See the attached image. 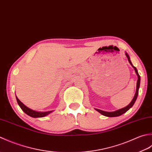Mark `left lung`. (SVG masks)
Instances as JSON below:
<instances>
[{"instance_id":"1","label":"left lung","mask_w":152,"mask_h":152,"mask_svg":"<svg viewBox=\"0 0 152 152\" xmlns=\"http://www.w3.org/2000/svg\"><path fill=\"white\" fill-rule=\"evenodd\" d=\"M125 54H126V56L127 57V58H128V60L129 61V63L131 64V66L134 69L135 72H136V73H137V75L138 76V80H137V91H136V93H135L134 96V98H133L132 100V102H131V103H130L127 106H126L125 107H124V108H122V109H120L119 110H117V111H112V112H108V111H102V110H98V109H95L96 110L98 111L99 113H100L103 115H105V116H106V117H117V116H119L121 115H122V114H123L124 113L126 112V111H127L130 109V108H131L133 106V105H134V102H135L136 100H137V96H138V89H139V87H140V75H139V74L138 73V71L137 69V68H136L134 66H133V65L132 64L131 60H130V58H129V56L128 55V54L127 53H125Z\"/></svg>"}]
</instances>
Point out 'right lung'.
<instances>
[{
    "instance_id": "right-lung-1",
    "label": "right lung",
    "mask_w": 152,
    "mask_h": 152,
    "mask_svg": "<svg viewBox=\"0 0 152 152\" xmlns=\"http://www.w3.org/2000/svg\"><path fill=\"white\" fill-rule=\"evenodd\" d=\"M16 100L18 102V104L19 105L21 109L25 113H26L27 115L29 116H31L32 117H42L46 115H48L49 113H50L52 111H45V112H39V111H36L29 109V107L25 106V105L21 102L19 99L16 97Z\"/></svg>"
}]
</instances>
